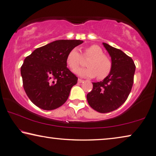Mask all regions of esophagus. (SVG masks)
<instances>
[{
  "instance_id": "obj_1",
  "label": "esophagus",
  "mask_w": 156,
  "mask_h": 156,
  "mask_svg": "<svg viewBox=\"0 0 156 156\" xmlns=\"http://www.w3.org/2000/svg\"><path fill=\"white\" fill-rule=\"evenodd\" d=\"M78 83H83V82L84 81L83 80V79H80V78H78Z\"/></svg>"
}]
</instances>
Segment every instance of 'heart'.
I'll list each match as a JSON object with an SVG mask.
<instances>
[{"mask_svg": "<svg viewBox=\"0 0 156 156\" xmlns=\"http://www.w3.org/2000/svg\"><path fill=\"white\" fill-rule=\"evenodd\" d=\"M82 56L89 58L87 61L86 68L76 70V73L83 77L94 78L98 80L106 78L111 72L112 62L109 56L104 55L103 50L98 45H90L84 48ZM82 56L77 48H73L67 54L66 62L72 71L77 69L81 66Z\"/></svg>", "mask_w": 156, "mask_h": 156, "instance_id": "heart-1", "label": "heart"}]
</instances>
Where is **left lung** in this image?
Wrapping results in <instances>:
<instances>
[{
  "mask_svg": "<svg viewBox=\"0 0 156 156\" xmlns=\"http://www.w3.org/2000/svg\"><path fill=\"white\" fill-rule=\"evenodd\" d=\"M103 45L111 56L112 69L104 80L93 83V89L87 99L93 109L106 113L117 109L128 98L134 83L136 66L123 51L106 43Z\"/></svg>",
  "mask_w": 156,
  "mask_h": 156,
  "instance_id": "obj_1",
  "label": "left lung"
}]
</instances>
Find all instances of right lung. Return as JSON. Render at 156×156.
<instances>
[{"label": "right lung", "mask_w": 156, "mask_h": 156, "mask_svg": "<svg viewBox=\"0 0 156 156\" xmlns=\"http://www.w3.org/2000/svg\"><path fill=\"white\" fill-rule=\"evenodd\" d=\"M80 40H57L35 50L21 67L24 89L30 100L40 108L51 110L67 101L78 78L67 67L69 51Z\"/></svg>", "instance_id": "1"}]
</instances>
